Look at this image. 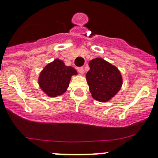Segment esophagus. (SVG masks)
<instances>
[{"mask_svg": "<svg viewBox=\"0 0 158 158\" xmlns=\"http://www.w3.org/2000/svg\"><path fill=\"white\" fill-rule=\"evenodd\" d=\"M77 70L81 75H83V73H84V70H83V68H82V67H79L77 69Z\"/></svg>", "mask_w": 158, "mask_h": 158, "instance_id": "34e87169", "label": "esophagus"}]
</instances>
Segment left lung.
<instances>
[{
  "label": "left lung",
  "instance_id": "1",
  "mask_svg": "<svg viewBox=\"0 0 158 158\" xmlns=\"http://www.w3.org/2000/svg\"><path fill=\"white\" fill-rule=\"evenodd\" d=\"M89 67L86 79L93 98L101 102H109L120 91L123 85L120 70L101 57L89 60Z\"/></svg>",
  "mask_w": 158,
  "mask_h": 158
}]
</instances>
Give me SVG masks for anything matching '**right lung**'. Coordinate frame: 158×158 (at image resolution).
I'll return each instance as SVG.
<instances>
[{
    "instance_id": "right-lung-1",
    "label": "right lung",
    "mask_w": 158,
    "mask_h": 158,
    "mask_svg": "<svg viewBox=\"0 0 158 158\" xmlns=\"http://www.w3.org/2000/svg\"><path fill=\"white\" fill-rule=\"evenodd\" d=\"M77 74L74 68L66 66L62 60L56 58L44 67L38 76V85L48 97L56 98L67 91L72 76Z\"/></svg>"
}]
</instances>
